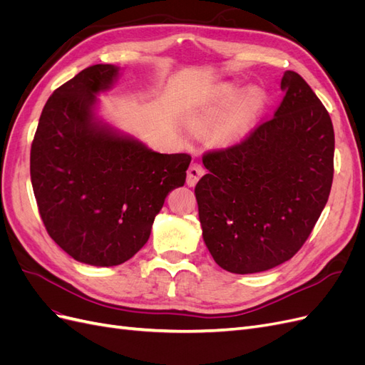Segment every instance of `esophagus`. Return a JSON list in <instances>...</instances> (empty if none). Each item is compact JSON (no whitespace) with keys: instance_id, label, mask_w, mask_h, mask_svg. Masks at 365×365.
Returning a JSON list of instances; mask_svg holds the SVG:
<instances>
[{"instance_id":"esophagus-1","label":"esophagus","mask_w":365,"mask_h":365,"mask_svg":"<svg viewBox=\"0 0 365 365\" xmlns=\"http://www.w3.org/2000/svg\"><path fill=\"white\" fill-rule=\"evenodd\" d=\"M204 172L205 170H204V168H202L201 164H197V163L190 164L189 170H187V185L195 187L196 182L200 181V178L204 175Z\"/></svg>"}]
</instances>
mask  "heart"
Wrapping results in <instances>:
<instances>
[{"mask_svg":"<svg viewBox=\"0 0 365 365\" xmlns=\"http://www.w3.org/2000/svg\"><path fill=\"white\" fill-rule=\"evenodd\" d=\"M264 105L267 96L259 88H244L228 83L220 88L196 117L204 128H215V143L219 148L235 146L245 140L256 125Z\"/></svg>","mask_w":365,"mask_h":365,"instance_id":"obj_1","label":"heart"}]
</instances>
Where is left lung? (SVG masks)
I'll list each match as a JSON object with an SVG mask.
<instances>
[{
  "label": "left lung",
  "mask_w": 365,
  "mask_h": 365,
  "mask_svg": "<svg viewBox=\"0 0 365 365\" xmlns=\"http://www.w3.org/2000/svg\"><path fill=\"white\" fill-rule=\"evenodd\" d=\"M274 117L240 145L207 153L195 196L215 262L235 274L272 269L303 247L334 180L332 120L303 77L284 71Z\"/></svg>",
  "instance_id": "obj_1"
}]
</instances>
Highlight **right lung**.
<instances>
[{"label": "right lung", "instance_id": "1", "mask_svg": "<svg viewBox=\"0 0 365 365\" xmlns=\"http://www.w3.org/2000/svg\"><path fill=\"white\" fill-rule=\"evenodd\" d=\"M121 68L97 63L51 94L30 152V176L50 237L74 260L117 267L145 247L165 197L185 182L187 153H160L101 115L97 96Z\"/></svg>", "mask_w": 365, "mask_h": 365}]
</instances>
